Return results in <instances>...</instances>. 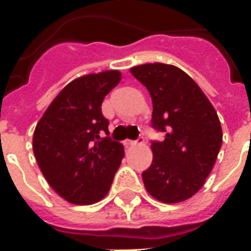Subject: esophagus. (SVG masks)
<instances>
[{"instance_id":"1","label":"esophagus","mask_w":251,"mask_h":251,"mask_svg":"<svg viewBox=\"0 0 251 251\" xmlns=\"http://www.w3.org/2000/svg\"><path fill=\"white\" fill-rule=\"evenodd\" d=\"M142 142H144V137H138V140H125L124 145L125 147H133V145H138V144H142Z\"/></svg>"}]
</instances>
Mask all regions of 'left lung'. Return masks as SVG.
I'll return each mask as SVG.
<instances>
[{
  "label": "left lung",
  "mask_w": 251,
  "mask_h": 251,
  "mask_svg": "<svg viewBox=\"0 0 251 251\" xmlns=\"http://www.w3.org/2000/svg\"><path fill=\"white\" fill-rule=\"evenodd\" d=\"M130 72L152 97V127L164 133V140L152 141L153 161L142 172L145 188L164 203L189 199L203 187L221 151L215 109L177 67L151 63Z\"/></svg>",
  "instance_id": "left-lung-1"
}]
</instances>
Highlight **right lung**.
Masks as SVG:
<instances>
[{
    "mask_svg": "<svg viewBox=\"0 0 251 251\" xmlns=\"http://www.w3.org/2000/svg\"><path fill=\"white\" fill-rule=\"evenodd\" d=\"M120 71L77 77L59 93L33 134V153L47 181L72 204H93L109 192L125 156L113 141L103 98L120 83Z\"/></svg>",
    "mask_w": 251,
    "mask_h": 251,
    "instance_id": "right-lung-1",
    "label": "right lung"
}]
</instances>
